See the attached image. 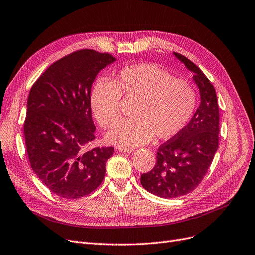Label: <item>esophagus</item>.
Masks as SVG:
<instances>
[{"label":"esophagus","mask_w":255,"mask_h":255,"mask_svg":"<svg viewBox=\"0 0 255 255\" xmlns=\"http://www.w3.org/2000/svg\"><path fill=\"white\" fill-rule=\"evenodd\" d=\"M119 151L123 152V153H132L133 149H131V148H119Z\"/></svg>","instance_id":"obj_1"}]
</instances>
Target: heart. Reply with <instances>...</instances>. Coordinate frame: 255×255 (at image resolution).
Here are the masks:
<instances>
[{
	"label": "heart",
	"instance_id": "b5f03b06",
	"mask_svg": "<svg viewBox=\"0 0 255 255\" xmlns=\"http://www.w3.org/2000/svg\"><path fill=\"white\" fill-rule=\"evenodd\" d=\"M120 96L134 100L132 119L119 121L106 134L111 144L134 147L154 135L167 139L178 134L191 119L196 91L186 80L154 64L127 66L112 81L98 79L90 92L91 109L97 121L107 127L120 116Z\"/></svg>",
	"mask_w": 255,
	"mask_h": 255
}]
</instances>
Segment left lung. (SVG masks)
<instances>
[{
    "label": "left lung",
    "mask_w": 255,
    "mask_h": 255,
    "mask_svg": "<svg viewBox=\"0 0 255 255\" xmlns=\"http://www.w3.org/2000/svg\"><path fill=\"white\" fill-rule=\"evenodd\" d=\"M173 55L193 73L201 103L181 132L158 148L152 170L140 176L147 191L165 199L188 194L199 186L219 148L220 132L219 103L212 84L186 56Z\"/></svg>",
    "instance_id": "8db88e82"
}]
</instances>
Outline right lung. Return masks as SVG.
<instances>
[{
  "mask_svg": "<svg viewBox=\"0 0 255 255\" xmlns=\"http://www.w3.org/2000/svg\"><path fill=\"white\" fill-rule=\"evenodd\" d=\"M116 62L90 49L54 62L36 80L27 100L24 134L33 172L63 199H79L96 190L113 148L86 150L96 138L90 92L98 73Z\"/></svg>",
  "mask_w": 255,
  "mask_h": 255,
  "instance_id": "obj_1",
  "label": "right lung"
}]
</instances>
